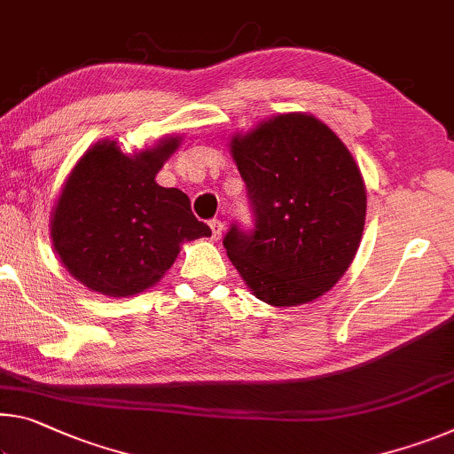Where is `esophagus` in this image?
I'll list each match as a JSON object with an SVG mask.
<instances>
[{"instance_id": "esophagus-1", "label": "esophagus", "mask_w": 454, "mask_h": 454, "mask_svg": "<svg viewBox=\"0 0 454 454\" xmlns=\"http://www.w3.org/2000/svg\"><path fill=\"white\" fill-rule=\"evenodd\" d=\"M210 228H212V236H214V240L222 239V234H224V224H222V220H218V218L210 220Z\"/></svg>"}]
</instances>
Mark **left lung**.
<instances>
[{
    "instance_id": "8db88e82",
    "label": "left lung",
    "mask_w": 454,
    "mask_h": 454,
    "mask_svg": "<svg viewBox=\"0 0 454 454\" xmlns=\"http://www.w3.org/2000/svg\"><path fill=\"white\" fill-rule=\"evenodd\" d=\"M230 149L254 228L230 226L228 258L264 303L319 299L349 269L364 232L368 198L349 149L305 113L277 114Z\"/></svg>"
}]
</instances>
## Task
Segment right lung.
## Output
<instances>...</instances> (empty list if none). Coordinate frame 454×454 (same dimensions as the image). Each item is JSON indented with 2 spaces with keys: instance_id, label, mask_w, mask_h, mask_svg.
<instances>
[{
  "instance_id": "obj_1",
  "label": "right lung",
  "mask_w": 454,
  "mask_h": 454,
  "mask_svg": "<svg viewBox=\"0 0 454 454\" xmlns=\"http://www.w3.org/2000/svg\"><path fill=\"white\" fill-rule=\"evenodd\" d=\"M177 147L179 137H169L125 155L117 141H100L70 171L50 234L60 262L90 291L143 293L174 264L184 242L212 234L182 190L155 182Z\"/></svg>"
}]
</instances>
